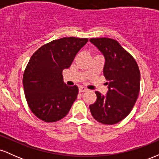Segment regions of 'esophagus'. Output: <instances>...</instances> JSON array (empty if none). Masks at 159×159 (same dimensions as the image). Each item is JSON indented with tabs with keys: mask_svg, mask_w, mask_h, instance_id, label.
<instances>
[{
	"mask_svg": "<svg viewBox=\"0 0 159 159\" xmlns=\"http://www.w3.org/2000/svg\"><path fill=\"white\" fill-rule=\"evenodd\" d=\"M86 91H87V89L85 88L84 87H79V92H80V93L86 92Z\"/></svg>",
	"mask_w": 159,
	"mask_h": 159,
	"instance_id": "1",
	"label": "esophagus"
}]
</instances>
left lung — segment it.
Listing matches in <instances>:
<instances>
[{"label":"left lung","mask_w":159,"mask_h":159,"mask_svg":"<svg viewBox=\"0 0 159 159\" xmlns=\"http://www.w3.org/2000/svg\"><path fill=\"white\" fill-rule=\"evenodd\" d=\"M105 57L103 73L108 85L107 94L96 91L90 112L96 120L113 125L123 120L131 112L138 97L140 74L133 57L116 40L109 38L90 39Z\"/></svg>","instance_id":"obj_1"}]
</instances>
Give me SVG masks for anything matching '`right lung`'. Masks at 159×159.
Segmentation results:
<instances>
[{
    "label": "right lung",
    "mask_w": 159,
    "mask_h": 159,
    "mask_svg": "<svg viewBox=\"0 0 159 159\" xmlns=\"http://www.w3.org/2000/svg\"><path fill=\"white\" fill-rule=\"evenodd\" d=\"M87 42V38H61L40 47L30 57L24 72V91L29 107L39 119L52 123L69 113L78 87L66 84L62 72Z\"/></svg>",
    "instance_id": "1"
}]
</instances>
